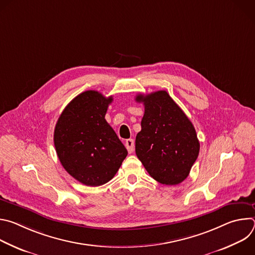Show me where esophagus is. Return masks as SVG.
Listing matches in <instances>:
<instances>
[{"label": "esophagus", "mask_w": 255, "mask_h": 255, "mask_svg": "<svg viewBox=\"0 0 255 255\" xmlns=\"http://www.w3.org/2000/svg\"><path fill=\"white\" fill-rule=\"evenodd\" d=\"M125 146L129 153H132L134 151V140L133 139H127L125 141Z\"/></svg>", "instance_id": "1"}]
</instances>
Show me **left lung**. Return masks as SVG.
I'll list each match as a JSON object with an SVG mask.
<instances>
[{
    "label": "left lung",
    "mask_w": 255,
    "mask_h": 255,
    "mask_svg": "<svg viewBox=\"0 0 255 255\" xmlns=\"http://www.w3.org/2000/svg\"><path fill=\"white\" fill-rule=\"evenodd\" d=\"M135 100L144 105L141 131L135 140L137 157L158 183L180 184L200 152L194 125L166 91L140 94Z\"/></svg>",
    "instance_id": "1"
}]
</instances>
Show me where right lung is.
<instances>
[{
	"mask_svg": "<svg viewBox=\"0 0 255 255\" xmlns=\"http://www.w3.org/2000/svg\"><path fill=\"white\" fill-rule=\"evenodd\" d=\"M112 101L97 91H86L70 101L55 125L53 141L59 161L86 186L111 180L128 154L105 119Z\"/></svg>",
	"mask_w": 255,
	"mask_h": 255,
	"instance_id": "add662e5",
	"label": "right lung"
}]
</instances>
